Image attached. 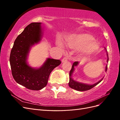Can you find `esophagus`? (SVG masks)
Returning a JSON list of instances; mask_svg holds the SVG:
<instances>
[{"mask_svg": "<svg viewBox=\"0 0 120 120\" xmlns=\"http://www.w3.org/2000/svg\"><path fill=\"white\" fill-rule=\"evenodd\" d=\"M68 57H65L62 60H61V61H62V63L67 62V61L68 60Z\"/></svg>", "mask_w": 120, "mask_h": 120, "instance_id": "esophagus-1", "label": "esophagus"}]
</instances>
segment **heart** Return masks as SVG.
I'll use <instances>...</instances> for the list:
<instances>
[{"label":"heart","mask_w":120,"mask_h":120,"mask_svg":"<svg viewBox=\"0 0 120 120\" xmlns=\"http://www.w3.org/2000/svg\"><path fill=\"white\" fill-rule=\"evenodd\" d=\"M65 45L68 48L72 50H79L82 48V52L90 54L96 52L99 49L97 42L92 35L86 33L71 34L66 37ZM57 45L64 49V45L60 40H58Z\"/></svg>","instance_id":"heart-1"}]
</instances>
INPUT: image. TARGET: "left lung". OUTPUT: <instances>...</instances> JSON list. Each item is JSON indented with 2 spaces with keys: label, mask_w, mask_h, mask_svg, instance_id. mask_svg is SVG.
<instances>
[{
  "label": "left lung",
  "mask_w": 120,
  "mask_h": 120,
  "mask_svg": "<svg viewBox=\"0 0 120 120\" xmlns=\"http://www.w3.org/2000/svg\"><path fill=\"white\" fill-rule=\"evenodd\" d=\"M105 49L106 50V51L107 52V56L108 57L107 63H108L109 57H108V52H107V50L105 48ZM79 64V61H75V63H74L73 64H72L71 69L70 71V75H70V81H69V82H68V86L70 87V88H71V89H73L74 90H78V91H85V90H89L90 89H91L92 88H94V86H95L98 84H99V83L103 80L104 78H103L101 79H100L99 81H98L96 83H95L94 84H93V85L86 84V83L79 82L77 81H75L74 79L72 78V74H73V72L75 71V67L78 66ZM107 66H108V64L106 65V68H105V71H106L107 70Z\"/></svg>",
  "instance_id": "1"
}]
</instances>
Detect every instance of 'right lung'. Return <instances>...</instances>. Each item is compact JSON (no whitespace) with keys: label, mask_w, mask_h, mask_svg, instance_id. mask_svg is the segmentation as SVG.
<instances>
[{"label":"right lung","mask_w":120,"mask_h":120,"mask_svg":"<svg viewBox=\"0 0 120 120\" xmlns=\"http://www.w3.org/2000/svg\"><path fill=\"white\" fill-rule=\"evenodd\" d=\"M41 24L32 22L24 28L14 41L9 59L14 80L27 89L34 90L46 86L50 72L61 64L60 60L50 58L38 68H32L28 64L27 60L32 46L41 40Z\"/></svg>","instance_id":"right-lung-1"}]
</instances>
